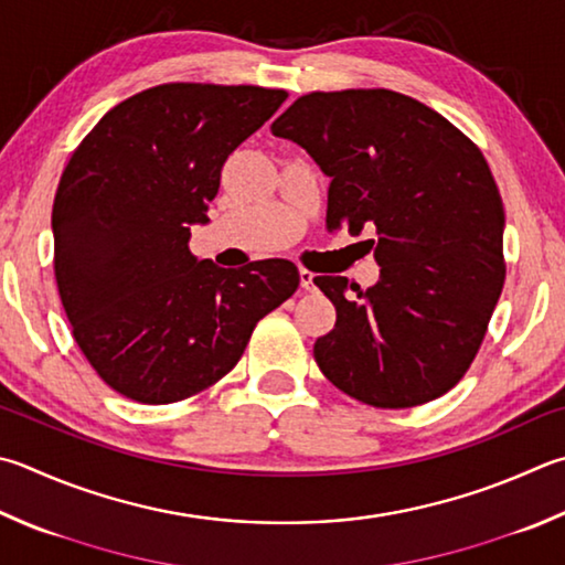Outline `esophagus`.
<instances>
[{
  "mask_svg": "<svg viewBox=\"0 0 565 565\" xmlns=\"http://www.w3.org/2000/svg\"><path fill=\"white\" fill-rule=\"evenodd\" d=\"M299 276H301V289H306V291H313V289H316V284H313L316 274H313V271H309V269H299Z\"/></svg>",
  "mask_w": 565,
  "mask_h": 565,
  "instance_id": "34e87169",
  "label": "esophagus"
}]
</instances>
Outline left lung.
Masks as SVG:
<instances>
[{
    "label": "left lung",
    "instance_id": "8db88e82",
    "mask_svg": "<svg viewBox=\"0 0 565 565\" xmlns=\"http://www.w3.org/2000/svg\"><path fill=\"white\" fill-rule=\"evenodd\" d=\"M331 178L328 230H375L381 279L316 276L335 326L321 373L373 407L423 405L475 361L504 286V204L484 156L437 110L395 90L301 96L271 122Z\"/></svg>",
    "mask_w": 565,
    "mask_h": 565
}]
</instances>
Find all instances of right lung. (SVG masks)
Masks as SVG:
<instances>
[{"instance_id":"right-lung-1","label":"right lung","mask_w":565,"mask_h":565,"mask_svg":"<svg viewBox=\"0 0 565 565\" xmlns=\"http://www.w3.org/2000/svg\"><path fill=\"white\" fill-rule=\"evenodd\" d=\"M284 100L279 88L162 84L110 108L71 156L51 212L56 284L116 393L168 405L210 387L299 289L289 259L222 269L188 244L224 162Z\"/></svg>"}]
</instances>
